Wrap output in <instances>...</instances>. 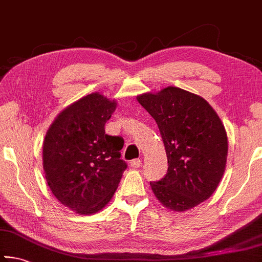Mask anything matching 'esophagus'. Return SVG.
<instances>
[{
    "label": "esophagus",
    "mask_w": 262,
    "mask_h": 262,
    "mask_svg": "<svg viewBox=\"0 0 262 262\" xmlns=\"http://www.w3.org/2000/svg\"><path fill=\"white\" fill-rule=\"evenodd\" d=\"M142 164V161L141 159H133V161H130V166L132 167H140Z\"/></svg>",
    "instance_id": "34e87169"
}]
</instances>
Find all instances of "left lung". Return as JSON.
Returning <instances> with one entry per match:
<instances>
[{
	"label": "left lung",
	"instance_id": "1",
	"mask_svg": "<svg viewBox=\"0 0 262 262\" xmlns=\"http://www.w3.org/2000/svg\"><path fill=\"white\" fill-rule=\"evenodd\" d=\"M136 99L156 121L167 156L166 176L150 183L155 196L178 212L208 200L224 174L229 148L215 110L201 96L177 86Z\"/></svg>",
	"mask_w": 262,
	"mask_h": 262
}]
</instances>
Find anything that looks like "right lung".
<instances>
[{
	"mask_svg": "<svg viewBox=\"0 0 262 262\" xmlns=\"http://www.w3.org/2000/svg\"><path fill=\"white\" fill-rule=\"evenodd\" d=\"M117 100L92 92L68 105L51 123L42 143L47 185L62 205L78 215L100 211L120 183L126 163L121 137L105 134Z\"/></svg>",
	"mask_w": 262,
	"mask_h": 262,
	"instance_id": "add662e5",
	"label": "right lung"
}]
</instances>
